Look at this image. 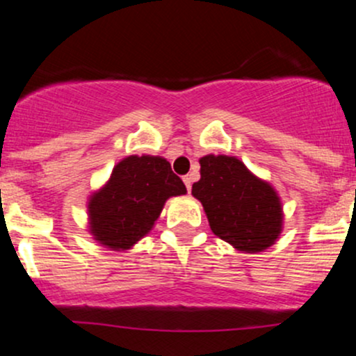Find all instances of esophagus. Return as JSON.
<instances>
[{
  "instance_id": "34e87169",
  "label": "esophagus",
  "mask_w": 356,
  "mask_h": 356,
  "mask_svg": "<svg viewBox=\"0 0 356 356\" xmlns=\"http://www.w3.org/2000/svg\"><path fill=\"white\" fill-rule=\"evenodd\" d=\"M182 181H184V184H186L187 192H191V189H192V177H191V175H184Z\"/></svg>"
}]
</instances>
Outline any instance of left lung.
<instances>
[{"label":"left lung","mask_w":356,"mask_h":356,"mask_svg":"<svg viewBox=\"0 0 356 356\" xmlns=\"http://www.w3.org/2000/svg\"><path fill=\"white\" fill-rule=\"evenodd\" d=\"M192 195L202 202L212 232L238 251L259 252L275 244L283 224L276 191L236 157L206 155Z\"/></svg>","instance_id":"1"}]
</instances>
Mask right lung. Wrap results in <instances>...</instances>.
Returning <instances> with one entry per match:
<instances>
[{"label":"right lung","instance_id":"right-lung-1","mask_svg":"<svg viewBox=\"0 0 356 356\" xmlns=\"http://www.w3.org/2000/svg\"><path fill=\"white\" fill-rule=\"evenodd\" d=\"M186 192L165 159L130 155L90 199V231L104 246L124 251L152 229L167 199Z\"/></svg>","mask_w":356,"mask_h":356}]
</instances>
